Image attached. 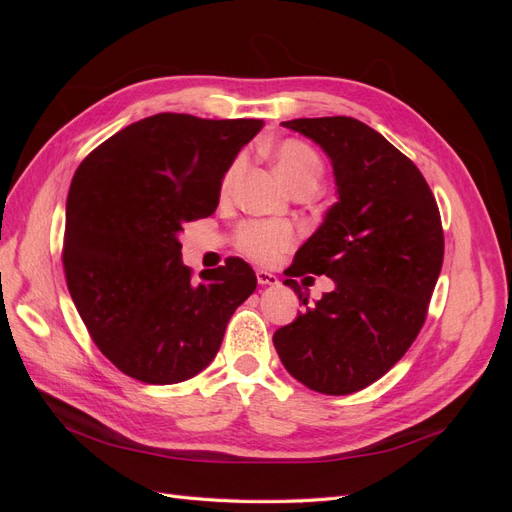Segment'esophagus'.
Wrapping results in <instances>:
<instances>
[{"label":"esophagus","mask_w":512,"mask_h":512,"mask_svg":"<svg viewBox=\"0 0 512 512\" xmlns=\"http://www.w3.org/2000/svg\"><path fill=\"white\" fill-rule=\"evenodd\" d=\"M256 280L260 286H277L280 284V280H277V275H273L271 271H265V269H258L256 271Z\"/></svg>","instance_id":"esophagus-1"}]
</instances>
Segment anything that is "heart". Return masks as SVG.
Segmentation results:
<instances>
[{"label":"heart","mask_w":512,"mask_h":512,"mask_svg":"<svg viewBox=\"0 0 512 512\" xmlns=\"http://www.w3.org/2000/svg\"><path fill=\"white\" fill-rule=\"evenodd\" d=\"M239 170V162L232 164L226 173L222 190L230 188ZM275 170L288 185L303 177H320V160L316 153L299 141H286L275 151ZM294 243V232L286 224L277 222H245L237 230V245L243 254L254 258L256 262L271 265L280 258L288 247Z\"/></svg>","instance_id":"1"}]
</instances>
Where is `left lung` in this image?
<instances>
[{"label": "left lung", "instance_id": "obj_1", "mask_svg": "<svg viewBox=\"0 0 512 512\" xmlns=\"http://www.w3.org/2000/svg\"><path fill=\"white\" fill-rule=\"evenodd\" d=\"M333 166L337 203L301 247L290 275L335 288L277 329L273 346L307 389L350 395L382 378L421 331L444 258L440 211L425 177L363 121H284ZM307 305L299 284L286 280Z\"/></svg>", "mask_w": 512, "mask_h": 512}]
</instances>
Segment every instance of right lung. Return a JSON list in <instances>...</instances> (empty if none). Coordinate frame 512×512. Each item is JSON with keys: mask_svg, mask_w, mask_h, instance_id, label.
<instances>
[{"mask_svg": "<svg viewBox=\"0 0 512 512\" xmlns=\"http://www.w3.org/2000/svg\"><path fill=\"white\" fill-rule=\"evenodd\" d=\"M260 119L145 117L76 168L66 203L70 297L102 354L147 384L200 374L235 309L256 290L241 258L192 280L181 260L185 222L209 218L224 175Z\"/></svg>", "mask_w": 512, "mask_h": 512, "instance_id": "1", "label": "right lung"}]
</instances>
